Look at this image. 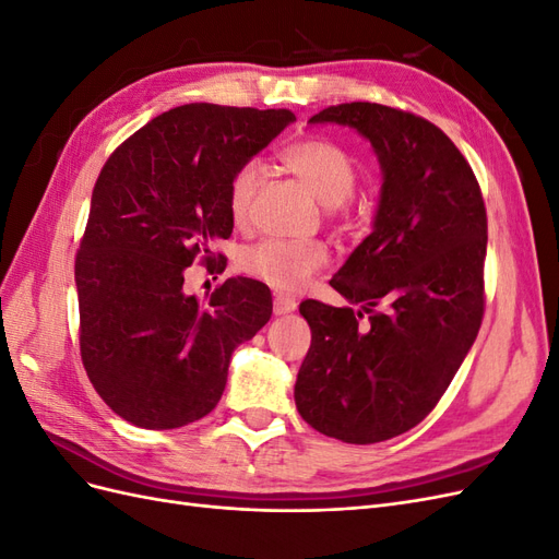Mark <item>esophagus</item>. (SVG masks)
I'll list each match as a JSON object with an SVG mask.
<instances>
[{
    "instance_id": "34e87169",
    "label": "esophagus",
    "mask_w": 559,
    "mask_h": 559,
    "mask_svg": "<svg viewBox=\"0 0 559 559\" xmlns=\"http://www.w3.org/2000/svg\"><path fill=\"white\" fill-rule=\"evenodd\" d=\"M298 308V302H296V298H292V296H275V300H273V312L277 314V317H282V314H289V312H294Z\"/></svg>"
}]
</instances>
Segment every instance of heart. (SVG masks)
<instances>
[{
  "label": "heart",
  "instance_id": "obj_1",
  "mask_svg": "<svg viewBox=\"0 0 559 559\" xmlns=\"http://www.w3.org/2000/svg\"><path fill=\"white\" fill-rule=\"evenodd\" d=\"M282 163L308 189L335 207L345 202L357 181V167L345 148L329 140H300L282 151ZM261 181V163L247 160L230 177L228 212L235 226H245L251 198ZM329 263V249L317 240H263L242 253L245 273L277 292H300L314 273Z\"/></svg>",
  "mask_w": 559,
  "mask_h": 559
}]
</instances>
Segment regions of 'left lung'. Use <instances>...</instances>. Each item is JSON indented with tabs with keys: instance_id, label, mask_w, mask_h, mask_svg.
<instances>
[{
	"instance_id": "8db88e82",
	"label": "left lung",
	"mask_w": 559,
	"mask_h": 559,
	"mask_svg": "<svg viewBox=\"0 0 559 559\" xmlns=\"http://www.w3.org/2000/svg\"><path fill=\"white\" fill-rule=\"evenodd\" d=\"M310 123L347 126L366 138L382 189L373 233L331 280L359 310L300 302L312 345L298 370L296 408L319 433L380 443L433 411L476 341L485 202L460 148L427 118L349 103Z\"/></svg>"
}]
</instances>
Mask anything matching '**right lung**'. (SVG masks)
Masks as SVG:
<instances>
[{
  "mask_svg": "<svg viewBox=\"0 0 559 559\" xmlns=\"http://www.w3.org/2000/svg\"><path fill=\"white\" fill-rule=\"evenodd\" d=\"M296 121L289 109L165 111L99 173L74 277L83 368L109 408L142 429H177L222 399L233 349L273 314L265 284L230 277L207 302L183 292L198 257L228 240L230 177Z\"/></svg>",
  "mask_w": 559,
  "mask_h": 559,
  "instance_id": "1",
  "label": "right lung"
}]
</instances>
